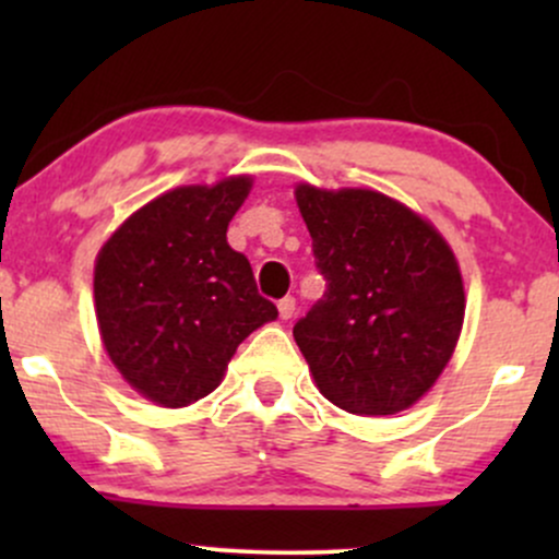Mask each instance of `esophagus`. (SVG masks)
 I'll return each instance as SVG.
<instances>
[{
  "label": "esophagus",
  "mask_w": 559,
  "mask_h": 559,
  "mask_svg": "<svg viewBox=\"0 0 559 559\" xmlns=\"http://www.w3.org/2000/svg\"><path fill=\"white\" fill-rule=\"evenodd\" d=\"M294 310H297V299H294V297H284L278 301V316L284 320H292Z\"/></svg>",
  "instance_id": "34e87169"
}]
</instances>
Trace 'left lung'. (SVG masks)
Instances as JSON below:
<instances>
[{
	"mask_svg": "<svg viewBox=\"0 0 559 559\" xmlns=\"http://www.w3.org/2000/svg\"><path fill=\"white\" fill-rule=\"evenodd\" d=\"M325 294L294 325L320 394L352 415L413 407L447 368L465 318L444 236L370 189L297 186Z\"/></svg>",
	"mask_w": 559,
	"mask_h": 559,
	"instance_id": "8db88e82",
	"label": "left lung"
}]
</instances>
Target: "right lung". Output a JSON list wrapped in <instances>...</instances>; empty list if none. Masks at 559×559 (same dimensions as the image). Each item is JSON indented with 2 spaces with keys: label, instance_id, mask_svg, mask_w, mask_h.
<instances>
[{
  "label": "right lung",
  "instance_id": "obj_1",
  "mask_svg": "<svg viewBox=\"0 0 559 559\" xmlns=\"http://www.w3.org/2000/svg\"><path fill=\"white\" fill-rule=\"evenodd\" d=\"M249 176L178 186L152 199L96 254L102 344L120 376L163 407H186L223 381L236 346L278 318L249 260L228 247Z\"/></svg>",
  "mask_w": 559,
  "mask_h": 559
}]
</instances>
